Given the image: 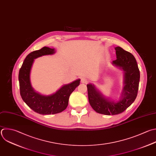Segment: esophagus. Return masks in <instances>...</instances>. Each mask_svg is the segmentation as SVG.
Here are the masks:
<instances>
[{
	"instance_id": "esophagus-1",
	"label": "esophagus",
	"mask_w": 156,
	"mask_h": 156,
	"mask_svg": "<svg viewBox=\"0 0 156 156\" xmlns=\"http://www.w3.org/2000/svg\"><path fill=\"white\" fill-rule=\"evenodd\" d=\"M88 82V79L87 77H82L81 79V83L87 84Z\"/></svg>"
}]
</instances>
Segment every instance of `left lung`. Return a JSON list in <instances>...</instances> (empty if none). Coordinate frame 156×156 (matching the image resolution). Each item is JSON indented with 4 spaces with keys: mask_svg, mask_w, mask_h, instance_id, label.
<instances>
[{
    "mask_svg": "<svg viewBox=\"0 0 156 156\" xmlns=\"http://www.w3.org/2000/svg\"><path fill=\"white\" fill-rule=\"evenodd\" d=\"M116 60L113 64L124 71V87L122 98L117 102L110 101L103 98L94 88L88 84V96L90 104L98 113L107 115H118L123 112L135 101L137 96L140 71L133 55L120 47L115 48Z\"/></svg>",
    "mask_w": 156,
    "mask_h": 156,
    "instance_id": "1",
    "label": "left lung"
}]
</instances>
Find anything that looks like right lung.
<instances>
[{
    "instance_id": "add662e5",
    "label": "right lung",
    "mask_w": 156,
    "mask_h": 156,
    "mask_svg": "<svg viewBox=\"0 0 156 156\" xmlns=\"http://www.w3.org/2000/svg\"><path fill=\"white\" fill-rule=\"evenodd\" d=\"M54 49L43 47L30 53L25 58L19 72L20 94L26 104L34 112L41 115L56 114L65 110L70 94L80 84V79L63 85L55 93L43 96L36 93L30 82V69L34 59L42 55L53 54Z\"/></svg>"
}]
</instances>
